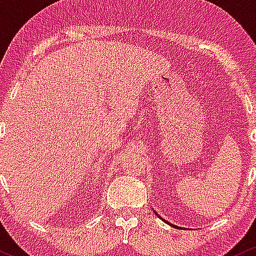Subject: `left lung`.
<instances>
[{
  "label": "left lung",
  "instance_id": "obj_1",
  "mask_svg": "<svg viewBox=\"0 0 256 256\" xmlns=\"http://www.w3.org/2000/svg\"><path fill=\"white\" fill-rule=\"evenodd\" d=\"M154 213H156V212H154ZM157 214V213H156ZM157 215H158V214H157ZM158 218H160V219H162L163 221H164V222H166V224H169V225H170V226H175V228H178V226L176 225H173V224H170V222H169V221H166V220H164V219H163V218L162 216H160V215H158Z\"/></svg>",
  "mask_w": 256,
  "mask_h": 256
}]
</instances>
